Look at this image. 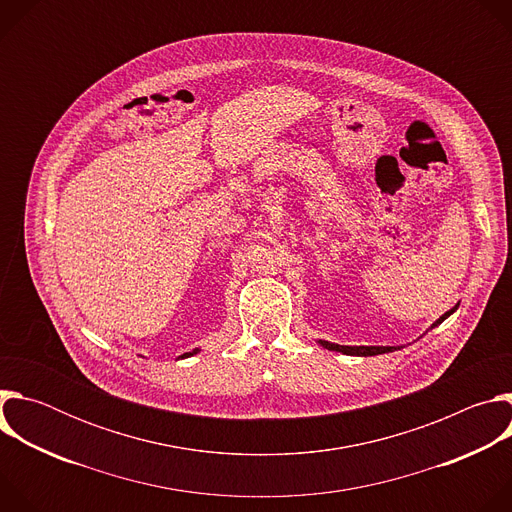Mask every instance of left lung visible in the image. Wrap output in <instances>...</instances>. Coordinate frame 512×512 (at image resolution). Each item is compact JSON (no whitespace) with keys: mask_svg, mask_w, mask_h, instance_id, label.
I'll return each instance as SVG.
<instances>
[{"mask_svg":"<svg viewBox=\"0 0 512 512\" xmlns=\"http://www.w3.org/2000/svg\"><path fill=\"white\" fill-rule=\"evenodd\" d=\"M458 308V306H456ZM456 308H452L450 312H446L440 320H435L431 328H435L437 324H442L452 312H456ZM320 344L328 350H336V352H342V354H352V356H375V354H385V352H393L397 350L395 346H340V344H332V342H326V340H320Z\"/></svg>","mask_w":512,"mask_h":512,"instance_id":"obj_1","label":"left lung"}]
</instances>
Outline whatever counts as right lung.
<instances>
[{
	"label": "right lung",
	"mask_w": 512,
	"mask_h": 512,
	"mask_svg": "<svg viewBox=\"0 0 512 512\" xmlns=\"http://www.w3.org/2000/svg\"><path fill=\"white\" fill-rule=\"evenodd\" d=\"M194 352H196V350H194ZM194 352H184V354H182V356H180V358H186V356H192V354H194Z\"/></svg>",
	"instance_id": "1"
}]
</instances>
